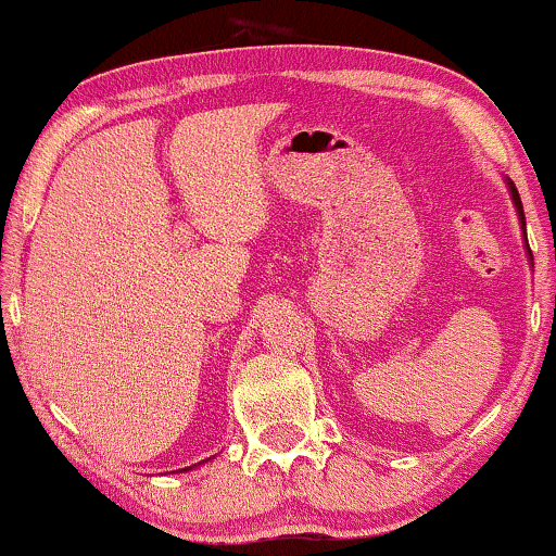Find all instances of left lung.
<instances>
[{
    "instance_id": "left-lung-1",
    "label": "left lung",
    "mask_w": 556,
    "mask_h": 556,
    "mask_svg": "<svg viewBox=\"0 0 556 556\" xmlns=\"http://www.w3.org/2000/svg\"><path fill=\"white\" fill-rule=\"evenodd\" d=\"M508 192H511L514 207H516V212H519V219H521V230H523V240H527V217H523V207H521V197H519V192H516V187H514V181H511V179H508ZM527 253H529V257H531L529 242H527ZM531 261H534V257H531Z\"/></svg>"
}]
</instances>
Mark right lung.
I'll list each match as a JSON object with an SVG mask.
<instances>
[{"instance_id": "right-lung-1", "label": "right lung", "mask_w": 556, "mask_h": 556, "mask_svg": "<svg viewBox=\"0 0 556 556\" xmlns=\"http://www.w3.org/2000/svg\"><path fill=\"white\" fill-rule=\"evenodd\" d=\"M185 470H189V468H185Z\"/></svg>"}]
</instances>
